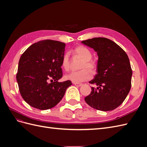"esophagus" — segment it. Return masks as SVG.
<instances>
[{"label": "esophagus", "instance_id": "34e87169", "mask_svg": "<svg viewBox=\"0 0 147 147\" xmlns=\"http://www.w3.org/2000/svg\"><path fill=\"white\" fill-rule=\"evenodd\" d=\"M74 84L76 86H82V83H74Z\"/></svg>", "mask_w": 147, "mask_h": 147}]
</instances>
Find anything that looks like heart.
<instances>
[{
  "label": "heart",
  "instance_id": "1",
  "mask_svg": "<svg viewBox=\"0 0 147 147\" xmlns=\"http://www.w3.org/2000/svg\"><path fill=\"white\" fill-rule=\"evenodd\" d=\"M74 53L79 58L83 60L81 64V70L78 72H72L65 76V79L74 83H80L88 81L92 77V73L97 70V64L92 59V53L89 49L83 45L77 46L74 50ZM61 67L64 70L68 71L70 69L69 55L68 53L64 54L61 61Z\"/></svg>",
  "mask_w": 147,
  "mask_h": 147
}]
</instances>
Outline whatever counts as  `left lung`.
<instances>
[{"mask_svg":"<svg viewBox=\"0 0 147 147\" xmlns=\"http://www.w3.org/2000/svg\"><path fill=\"white\" fill-rule=\"evenodd\" d=\"M94 48L99 56L97 74L90 82V95L84 98L92 108L110 111L117 109L125 100L131 88L132 69L129 57L123 49L111 40L97 37L82 41Z\"/></svg>","mask_w":147,"mask_h":147,"instance_id":"left-lung-1","label":"left lung"}]
</instances>
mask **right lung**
Returning a JSON list of instances; mask_svg holds the SVG:
<instances>
[{"label":"right lung","instance_id":"add662e5","mask_svg":"<svg viewBox=\"0 0 147 147\" xmlns=\"http://www.w3.org/2000/svg\"><path fill=\"white\" fill-rule=\"evenodd\" d=\"M65 44L43 40L30 45L22 54L16 80L23 99L34 108L47 110L56 105L72 84L58 82L63 77L61 61Z\"/></svg>","mask_w":147,"mask_h":147}]
</instances>
